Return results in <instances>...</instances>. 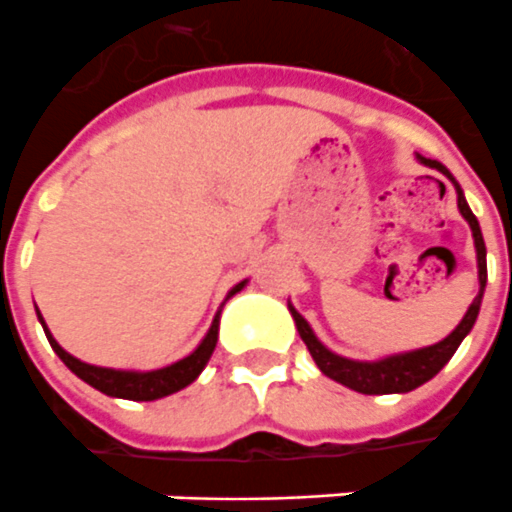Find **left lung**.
Returning a JSON list of instances; mask_svg holds the SVG:
<instances>
[{
  "instance_id": "8db88e82",
  "label": "left lung",
  "mask_w": 512,
  "mask_h": 512,
  "mask_svg": "<svg viewBox=\"0 0 512 512\" xmlns=\"http://www.w3.org/2000/svg\"><path fill=\"white\" fill-rule=\"evenodd\" d=\"M418 160L420 165L439 170L445 179L453 181V187H456V195H458V211H461V217L469 222V227H472V238H475L480 290L478 295H475V301L469 304L467 314L461 317V323H458L456 328L442 339V342L431 344V347H420V350L388 355V358H380V361H352V358H342V355H336V352L328 350V347L314 336L312 325L306 323L304 317L295 312V306L290 304V314H293L295 328H298V333H301L306 350L312 352L317 369H320L325 377H331V380L347 385L350 391L366 393V396H382V393H410L415 391V388H420L423 382H429L431 377L439 374V369L453 358V352L458 350V344L464 342V336L472 331V325H475V320H478L480 304H483V290H486V241H483V233H480L478 219H475V214L469 211L467 198H464V192H461V187H458V181L453 179V173H450L442 162L426 160V157H420V154H418ZM442 189H445V184H442Z\"/></svg>"
}]
</instances>
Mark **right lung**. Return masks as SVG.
<instances>
[{
  "mask_svg": "<svg viewBox=\"0 0 512 512\" xmlns=\"http://www.w3.org/2000/svg\"><path fill=\"white\" fill-rule=\"evenodd\" d=\"M244 282H238L227 298H233L238 290H244ZM225 298V301H227ZM219 314L214 317V323L208 328V333L203 336V342L195 347V350L189 352L187 358H181V361L170 363V366H162V369H151V372H135V369H108V366H92V363H83L78 361L75 355L64 350L62 344L56 342L51 331L45 328L43 314L37 312L40 317V323H43V331L48 336V342L54 347V352L64 361V366L75 374V377H81L83 382H89L92 388H97L105 396H113V399H130V401H154L162 399V396H170V393L181 391V388H187L189 382L198 380V374L206 369L208 358H211V352L217 347L219 339Z\"/></svg>",
  "mask_w": 512,
  "mask_h": 512,
  "instance_id": "obj_1",
  "label": "right lung"
}]
</instances>
